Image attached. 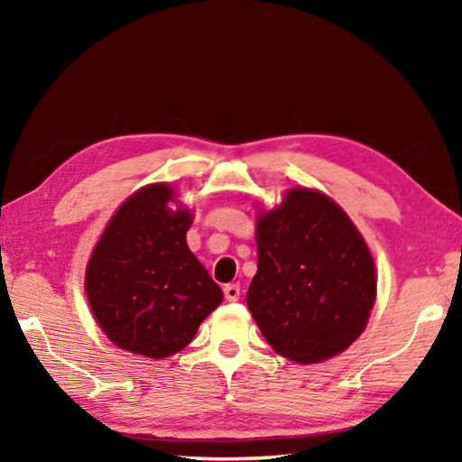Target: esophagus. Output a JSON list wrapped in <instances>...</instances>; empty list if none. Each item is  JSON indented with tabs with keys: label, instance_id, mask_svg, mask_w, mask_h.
<instances>
[{
	"label": "esophagus",
	"instance_id": "esophagus-1",
	"mask_svg": "<svg viewBox=\"0 0 462 462\" xmlns=\"http://www.w3.org/2000/svg\"><path fill=\"white\" fill-rule=\"evenodd\" d=\"M224 295L228 301H238L240 300V285L238 283H228L224 287Z\"/></svg>",
	"mask_w": 462,
	"mask_h": 462
}]
</instances>
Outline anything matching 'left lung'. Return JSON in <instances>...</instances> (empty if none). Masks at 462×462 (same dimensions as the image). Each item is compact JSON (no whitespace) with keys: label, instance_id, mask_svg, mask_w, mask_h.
I'll return each mask as SVG.
<instances>
[{"label":"left lung","instance_id":"8db88e82","mask_svg":"<svg viewBox=\"0 0 462 462\" xmlns=\"http://www.w3.org/2000/svg\"><path fill=\"white\" fill-rule=\"evenodd\" d=\"M259 264L246 303L273 350L328 361L369 322L374 263L361 232L328 195L297 187L256 220Z\"/></svg>","mask_w":462,"mask_h":462}]
</instances>
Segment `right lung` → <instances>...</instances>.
Here are the masks:
<instances>
[{
	"label": "right lung",
	"mask_w": 462,
	"mask_h": 462,
	"mask_svg": "<svg viewBox=\"0 0 462 462\" xmlns=\"http://www.w3.org/2000/svg\"><path fill=\"white\" fill-rule=\"evenodd\" d=\"M167 183L138 189L101 234L85 271L93 316L116 346L167 358L193 340L222 289L187 246L189 209L171 212Z\"/></svg>",
	"instance_id": "obj_1"
}]
</instances>
